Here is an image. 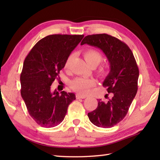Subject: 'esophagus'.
Here are the masks:
<instances>
[{
    "label": "esophagus",
    "instance_id": "1",
    "mask_svg": "<svg viewBox=\"0 0 160 160\" xmlns=\"http://www.w3.org/2000/svg\"><path fill=\"white\" fill-rule=\"evenodd\" d=\"M76 97L77 99H84V98H86V96H82V95H80V93H77Z\"/></svg>",
    "mask_w": 160,
    "mask_h": 160
}]
</instances>
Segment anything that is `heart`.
Masks as SVG:
<instances>
[{
	"mask_svg": "<svg viewBox=\"0 0 160 160\" xmlns=\"http://www.w3.org/2000/svg\"><path fill=\"white\" fill-rule=\"evenodd\" d=\"M84 57L86 62L91 67H97L102 60V54L96 49H89L84 52ZM73 54L71 55L67 58V59L64 64V68L69 69L71 61L73 60ZM99 73L100 75H104L106 73V69L104 67H102L99 70ZM96 82L93 78H86L79 77L74 79L71 82V87L73 90L82 95H87L89 92L90 88L96 85Z\"/></svg>",
	"mask_w": 160,
	"mask_h": 160,
	"instance_id": "b5f03b06",
	"label": "heart"
}]
</instances>
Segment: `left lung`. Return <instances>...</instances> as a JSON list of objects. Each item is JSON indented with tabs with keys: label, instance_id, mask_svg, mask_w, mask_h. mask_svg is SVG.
<instances>
[{
	"label": "left lung",
	"instance_id": "8db88e82",
	"mask_svg": "<svg viewBox=\"0 0 160 160\" xmlns=\"http://www.w3.org/2000/svg\"><path fill=\"white\" fill-rule=\"evenodd\" d=\"M96 47L102 51L110 64V71L102 85L113 98L108 102L98 100L97 108L88 113L98 127L111 128L127 115L138 91L139 69L133 54L127 44L113 36L101 33L87 36L81 45Z\"/></svg>",
	"mask_w": 160,
	"mask_h": 160
}]
</instances>
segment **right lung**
I'll return each mask as SVG.
<instances>
[{
    "instance_id": "add662e5",
    "label": "right lung",
    "mask_w": 160,
    "mask_h": 160,
    "mask_svg": "<svg viewBox=\"0 0 160 160\" xmlns=\"http://www.w3.org/2000/svg\"><path fill=\"white\" fill-rule=\"evenodd\" d=\"M83 37L47 36L33 46L24 61L20 93L30 116L42 127H54L60 124L69 105L76 100L73 93L52 91L51 85Z\"/></svg>"
}]
</instances>
